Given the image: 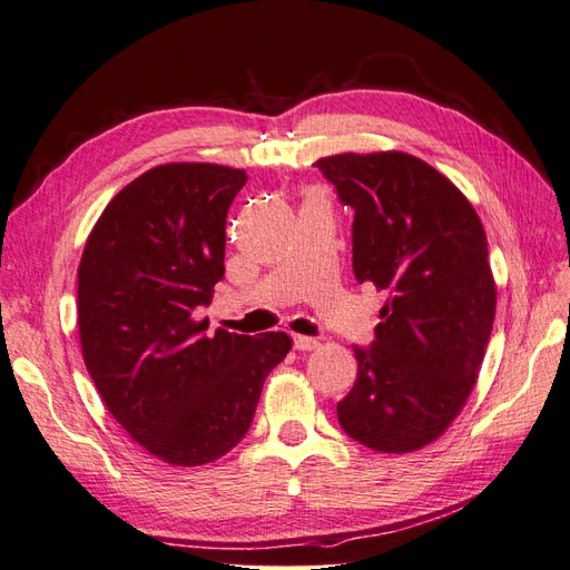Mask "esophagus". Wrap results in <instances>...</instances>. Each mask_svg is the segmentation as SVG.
Wrapping results in <instances>:
<instances>
[{
	"instance_id": "obj_1",
	"label": "esophagus",
	"mask_w": 570,
	"mask_h": 570,
	"mask_svg": "<svg viewBox=\"0 0 570 570\" xmlns=\"http://www.w3.org/2000/svg\"><path fill=\"white\" fill-rule=\"evenodd\" d=\"M295 347L299 352H312L318 347V340L316 337H306V335H295Z\"/></svg>"
}]
</instances>
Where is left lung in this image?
I'll return each instance as SVG.
<instances>
[{"label":"left lung","instance_id":"left-lung-1","mask_svg":"<svg viewBox=\"0 0 570 570\" xmlns=\"http://www.w3.org/2000/svg\"><path fill=\"white\" fill-rule=\"evenodd\" d=\"M316 166L354 209L356 281L390 292L373 344L354 347L340 425L368 450L416 452L459 416L485 358L497 306L485 228L450 178L406 151Z\"/></svg>","mask_w":570,"mask_h":570}]
</instances>
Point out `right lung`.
Here are the masks:
<instances>
[{
  "instance_id": "obj_1",
  "label": "right lung",
  "mask_w": 570,
  "mask_h": 570,
  "mask_svg": "<svg viewBox=\"0 0 570 570\" xmlns=\"http://www.w3.org/2000/svg\"><path fill=\"white\" fill-rule=\"evenodd\" d=\"M247 174L164 164L107 204L78 266L88 373L120 428L170 465H204L247 435L285 333H206L226 266V216Z\"/></svg>"
}]
</instances>
